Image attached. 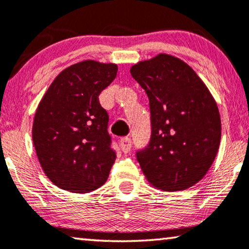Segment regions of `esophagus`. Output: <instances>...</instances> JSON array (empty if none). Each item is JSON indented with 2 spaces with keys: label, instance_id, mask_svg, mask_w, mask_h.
<instances>
[{
  "label": "esophagus",
  "instance_id": "obj_1",
  "mask_svg": "<svg viewBox=\"0 0 249 249\" xmlns=\"http://www.w3.org/2000/svg\"><path fill=\"white\" fill-rule=\"evenodd\" d=\"M132 146V142H131V138L129 137H122L120 139V147L122 149V152L124 153H128L130 151Z\"/></svg>",
  "mask_w": 249,
  "mask_h": 249
}]
</instances>
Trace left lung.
Here are the masks:
<instances>
[{"label": "left lung", "mask_w": 249, "mask_h": 249, "mask_svg": "<svg viewBox=\"0 0 249 249\" xmlns=\"http://www.w3.org/2000/svg\"><path fill=\"white\" fill-rule=\"evenodd\" d=\"M151 111V139L136 153L147 181L178 192L203 179L221 141L219 108L205 84L178 57L159 54L131 67Z\"/></svg>", "instance_id": "left-lung-1"}]
</instances>
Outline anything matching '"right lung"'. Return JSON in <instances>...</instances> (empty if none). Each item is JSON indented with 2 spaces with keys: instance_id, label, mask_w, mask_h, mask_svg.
Instances as JSON below:
<instances>
[{
  "instance_id": "obj_1",
  "label": "right lung",
  "mask_w": 249,
  "mask_h": 249,
  "mask_svg": "<svg viewBox=\"0 0 249 249\" xmlns=\"http://www.w3.org/2000/svg\"><path fill=\"white\" fill-rule=\"evenodd\" d=\"M117 72L113 63H76L54 79L39 102L34 146L47 178L61 189L90 193L108 178L117 155L98 96Z\"/></svg>"
}]
</instances>
